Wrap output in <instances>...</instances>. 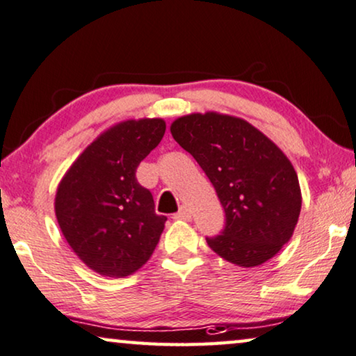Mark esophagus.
I'll use <instances>...</instances> for the list:
<instances>
[{"label":"esophagus","instance_id":"obj_1","mask_svg":"<svg viewBox=\"0 0 356 356\" xmlns=\"http://www.w3.org/2000/svg\"><path fill=\"white\" fill-rule=\"evenodd\" d=\"M174 219L176 220H192V212H190L187 206H182L177 214H174Z\"/></svg>","mask_w":356,"mask_h":356}]
</instances>
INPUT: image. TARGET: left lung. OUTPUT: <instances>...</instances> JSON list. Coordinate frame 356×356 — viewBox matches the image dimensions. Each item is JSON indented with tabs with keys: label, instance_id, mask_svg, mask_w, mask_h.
Here are the masks:
<instances>
[{
	"label": "left lung",
	"instance_id": "1",
	"mask_svg": "<svg viewBox=\"0 0 356 356\" xmlns=\"http://www.w3.org/2000/svg\"><path fill=\"white\" fill-rule=\"evenodd\" d=\"M174 140L211 180L225 229L206 238L217 256L252 268L277 256L293 236L302 208L296 169L262 131L238 116L206 111L172 121Z\"/></svg>",
	"mask_w": 356,
	"mask_h": 356
}]
</instances>
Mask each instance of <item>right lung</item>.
Instances as JSON below:
<instances>
[{"mask_svg":"<svg viewBox=\"0 0 356 356\" xmlns=\"http://www.w3.org/2000/svg\"><path fill=\"white\" fill-rule=\"evenodd\" d=\"M163 118L124 120L95 137L57 185L54 211L68 246L95 273L124 278L152 257L166 217L136 169L160 144Z\"/></svg>","mask_w":356,"mask_h":356,"instance_id":"add662e5","label":"right lung"}]
</instances>
